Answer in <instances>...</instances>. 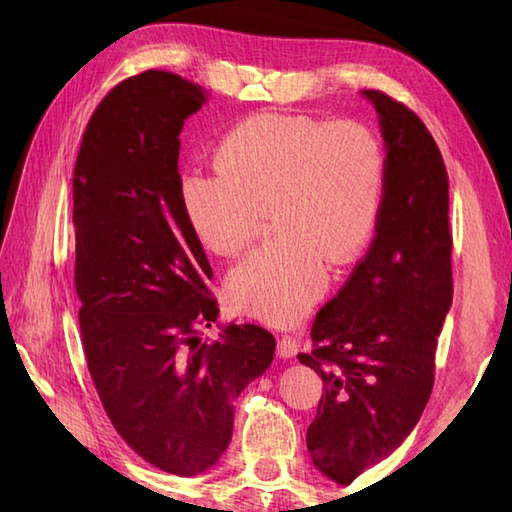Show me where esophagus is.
I'll list each match as a JSON object with an SVG mask.
<instances>
[{
  "label": "esophagus",
  "mask_w": 512,
  "mask_h": 512,
  "mask_svg": "<svg viewBox=\"0 0 512 512\" xmlns=\"http://www.w3.org/2000/svg\"><path fill=\"white\" fill-rule=\"evenodd\" d=\"M297 352H299V341L295 339V336L284 334L277 341V356L279 358H292Z\"/></svg>",
  "instance_id": "34e87169"
}]
</instances>
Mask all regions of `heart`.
Wrapping results in <instances>:
<instances>
[{"mask_svg": "<svg viewBox=\"0 0 512 512\" xmlns=\"http://www.w3.org/2000/svg\"><path fill=\"white\" fill-rule=\"evenodd\" d=\"M215 169L180 178L191 233L233 257L268 211L277 237L228 273L226 299L259 321L295 323L328 288L330 262H352L374 233L387 187L383 140L356 121L268 114L222 140Z\"/></svg>", "mask_w": 512, "mask_h": 512, "instance_id": "b5f03b06", "label": "heart"}]
</instances>
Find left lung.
<instances>
[{
  "label": "left lung",
  "instance_id": "1",
  "mask_svg": "<svg viewBox=\"0 0 512 512\" xmlns=\"http://www.w3.org/2000/svg\"><path fill=\"white\" fill-rule=\"evenodd\" d=\"M387 187L369 253L312 323L299 354L323 380L308 427L314 466L352 484L398 449L427 407L436 347L453 301L449 178L436 140L407 105L378 90Z\"/></svg>",
  "mask_w": 512,
  "mask_h": 512
}]
</instances>
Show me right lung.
I'll use <instances>...</instances> for the list:
<instances>
[{"mask_svg":"<svg viewBox=\"0 0 512 512\" xmlns=\"http://www.w3.org/2000/svg\"><path fill=\"white\" fill-rule=\"evenodd\" d=\"M206 94L147 70L96 107L76 156L74 286L92 383L107 418L156 469L198 475L233 436V400L273 363L275 336L217 321L213 270L180 204V132Z\"/></svg>","mask_w":512,"mask_h":512,"instance_id":"1","label":"right lung"}]
</instances>
